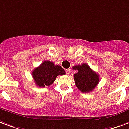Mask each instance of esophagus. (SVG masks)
<instances>
[{
  "mask_svg": "<svg viewBox=\"0 0 129 129\" xmlns=\"http://www.w3.org/2000/svg\"><path fill=\"white\" fill-rule=\"evenodd\" d=\"M70 72H71V70H70V69L66 70V74H67V75H69V74H70Z\"/></svg>",
  "mask_w": 129,
  "mask_h": 129,
  "instance_id": "1",
  "label": "esophagus"
}]
</instances>
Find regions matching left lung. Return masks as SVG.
I'll use <instances>...</instances> for the list:
<instances>
[{
  "label": "left lung",
  "mask_w": 129,
  "mask_h": 129,
  "mask_svg": "<svg viewBox=\"0 0 129 129\" xmlns=\"http://www.w3.org/2000/svg\"><path fill=\"white\" fill-rule=\"evenodd\" d=\"M72 69L78 72L74 74L75 85L80 91L83 93L90 92L97 86L99 76L86 63L74 66Z\"/></svg>",
  "instance_id": "8db88e82"
}]
</instances>
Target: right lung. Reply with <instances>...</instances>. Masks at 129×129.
<instances>
[{"instance_id":"obj_1","label":"right lung","mask_w":129,"mask_h":129,"mask_svg":"<svg viewBox=\"0 0 129 129\" xmlns=\"http://www.w3.org/2000/svg\"><path fill=\"white\" fill-rule=\"evenodd\" d=\"M66 74L64 69L59 65H55L49 61H44L32 72L34 81L36 85L42 87L52 85L58 75Z\"/></svg>"}]
</instances>
